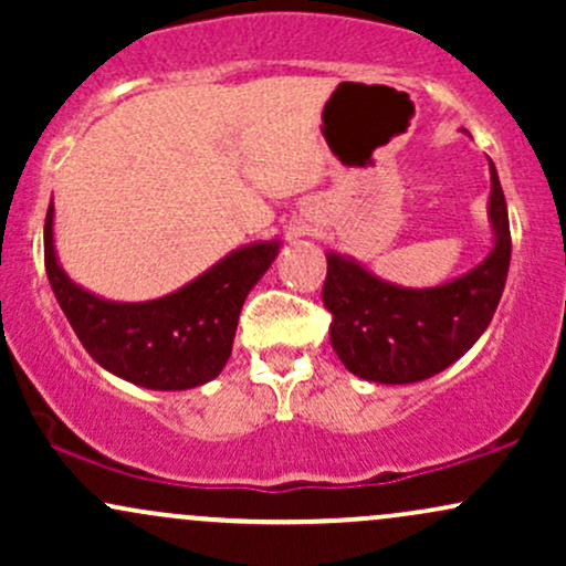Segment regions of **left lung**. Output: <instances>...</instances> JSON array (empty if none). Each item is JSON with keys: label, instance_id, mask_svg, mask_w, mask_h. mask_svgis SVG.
<instances>
[{"label": "left lung", "instance_id": "obj_1", "mask_svg": "<svg viewBox=\"0 0 566 566\" xmlns=\"http://www.w3.org/2000/svg\"><path fill=\"white\" fill-rule=\"evenodd\" d=\"M490 172L495 247L465 276L405 290L380 282L350 258L327 255L322 301L333 314L329 343L350 373L388 386L426 380L458 361L492 322L509 276L511 229L495 165Z\"/></svg>", "mask_w": 566, "mask_h": 566}]
</instances>
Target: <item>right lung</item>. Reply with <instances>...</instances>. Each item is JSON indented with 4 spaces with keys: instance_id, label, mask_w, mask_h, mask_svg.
Here are the masks:
<instances>
[{
    "instance_id": "obj_1",
    "label": "right lung",
    "mask_w": 566,
    "mask_h": 566,
    "mask_svg": "<svg viewBox=\"0 0 566 566\" xmlns=\"http://www.w3.org/2000/svg\"><path fill=\"white\" fill-rule=\"evenodd\" d=\"M279 242L231 252L184 290L148 303H112L76 287L57 265L53 205L44 218V269L76 337L108 373L154 391L218 378L231 356L247 292L274 263Z\"/></svg>"
}]
</instances>
